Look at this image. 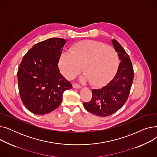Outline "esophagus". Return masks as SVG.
<instances>
[{
    "label": "esophagus",
    "instance_id": "34e87169",
    "mask_svg": "<svg viewBox=\"0 0 157 157\" xmlns=\"http://www.w3.org/2000/svg\"><path fill=\"white\" fill-rule=\"evenodd\" d=\"M72 86L74 88H80L81 86L80 85L76 83H74L72 85Z\"/></svg>",
    "mask_w": 157,
    "mask_h": 157
}]
</instances>
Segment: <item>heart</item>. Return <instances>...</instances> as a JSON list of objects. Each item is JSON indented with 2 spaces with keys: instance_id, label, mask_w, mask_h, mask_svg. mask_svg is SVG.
<instances>
[{
  "instance_id": "obj_1",
  "label": "heart",
  "mask_w": 157,
  "mask_h": 157,
  "mask_svg": "<svg viewBox=\"0 0 157 157\" xmlns=\"http://www.w3.org/2000/svg\"><path fill=\"white\" fill-rule=\"evenodd\" d=\"M120 63L116 49L95 40H82L73 44L69 52H62L59 65L61 72L67 78H72L81 70V77L94 85L108 81L116 74Z\"/></svg>"
}]
</instances>
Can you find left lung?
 <instances>
[{
  "instance_id": "8db88e82",
  "label": "left lung",
  "mask_w": 157,
  "mask_h": 157,
  "mask_svg": "<svg viewBox=\"0 0 157 157\" xmlns=\"http://www.w3.org/2000/svg\"><path fill=\"white\" fill-rule=\"evenodd\" d=\"M113 45L121 60L117 74L101 88L92 89V100L84 102L85 108L98 117H108L117 112L126 102L134 79V69L128 55L117 40Z\"/></svg>"
}]
</instances>
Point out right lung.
I'll return each instance as SVG.
<instances>
[{
  "mask_svg": "<svg viewBox=\"0 0 157 157\" xmlns=\"http://www.w3.org/2000/svg\"><path fill=\"white\" fill-rule=\"evenodd\" d=\"M66 40L50 38L35 44L23 56L18 69L21 101L31 113L43 115L59 107L65 90L72 88L60 72L59 57Z\"/></svg>",
  "mask_w": 157,
  "mask_h": 157,
  "instance_id": "obj_1",
  "label": "right lung"
}]
</instances>
